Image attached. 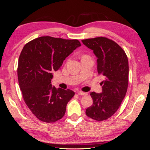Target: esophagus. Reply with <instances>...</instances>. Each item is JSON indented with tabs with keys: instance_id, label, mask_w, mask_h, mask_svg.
I'll use <instances>...</instances> for the list:
<instances>
[{
	"instance_id": "1",
	"label": "esophagus",
	"mask_w": 150,
	"mask_h": 150,
	"mask_svg": "<svg viewBox=\"0 0 150 150\" xmlns=\"http://www.w3.org/2000/svg\"><path fill=\"white\" fill-rule=\"evenodd\" d=\"M78 94L81 95V96H86V95H87V93H84V92H81V91H79L78 93Z\"/></svg>"
}]
</instances>
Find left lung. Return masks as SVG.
I'll list each match as a JSON object with an SVG mask.
<instances>
[{
	"label": "left lung",
	"instance_id": "8db88e82",
	"mask_svg": "<svg viewBox=\"0 0 150 150\" xmlns=\"http://www.w3.org/2000/svg\"><path fill=\"white\" fill-rule=\"evenodd\" d=\"M98 58V74L104 76L102 93H91L92 106L86 114L98 121L110 118L118 110L128 86V60L124 50L113 40L104 37L82 40Z\"/></svg>",
	"mask_w": 150,
	"mask_h": 150
}]
</instances>
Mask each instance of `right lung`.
Segmentation results:
<instances>
[{
	"mask_svg": "<svg viewBox=\"0 0 150 150\" xmlns=\"http://www.w3.org/2000/svg\"><path fill=\"white\" fill-rule=\"evenodd\" d=\"M81 46L77 39L42 36L27 43L22 50L17 67L19 86L27 106L41 121L54 122L65 115L74 92L52 86V72Z\"/></svg>",
	"mask_w": 150,
	"mask_h": 150,
	"instance_id": "add662e5",
	"label": "right lung"
}]
</instances>
